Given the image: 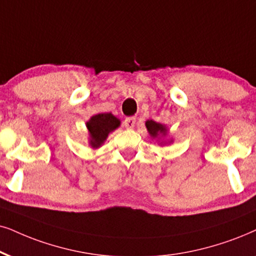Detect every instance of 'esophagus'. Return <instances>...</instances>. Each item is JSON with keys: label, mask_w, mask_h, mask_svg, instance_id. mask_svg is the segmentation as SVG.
Listing matches in <instances>:
<instances>
[{"label": "esophagus", "mask_w": 256, "mask_h": 256, "mask_svg": "<svg viewBox=\"0 0 256 256\" xmlns=\"http://www.w3.org/2000/svg\"><path fill=\"white\" fill-rule=\"evenodd\" d=\"M134 124H136V118L134 117H128L124 120V126L126 128H128V130L134 128Z\"/></svg>", "instance_id": "obj_1"}]
</instances>
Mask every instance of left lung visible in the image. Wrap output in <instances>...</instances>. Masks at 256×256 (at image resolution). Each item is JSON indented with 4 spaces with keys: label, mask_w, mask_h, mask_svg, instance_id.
<instances>
[{
    "label": "left lung",
    "mask_w": 256,
    "mask_h": 256,
    "mask_svg": "<svg viewBox=\"0 0 256 256\" xmlns=\"http://www.w3.org/2000/svg\"><path fill=\"white\" fill-rule=\"evenodd\" d=\"M145 126H146V130L150 134L152 139H156V140L160 143V145L169 144L172 143V138L166 139L168 132H169V128H166V125L160 124V122H156L154 120H146L145 122Z\"/></svg>",
    "instance_id": "1"
}]
</instances>
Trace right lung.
Returning a JSON list of instances; mask_svg holds the SVG:
<instances>
[{"mask_svg":"<svg viewBox=\"0 0 256 256\" xmlns=\"http://www.w3.org/2000/svg\"><path fill=\"white\" fill-rule=\"evenodd\" d=\"M120 119L112 113H99L93 116L86 122L87 132H88V144L92 148H99L108 134L120 126Z\"/></svg>","mask_w":256,"mask_h":256,"instance_id":"1","label":"right lung"}]
</instances>
